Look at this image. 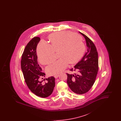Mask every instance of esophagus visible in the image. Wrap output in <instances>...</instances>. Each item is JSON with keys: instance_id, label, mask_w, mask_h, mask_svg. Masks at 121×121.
<instances>
[{"instance_id": "obj_1", "label": "esophagus", "mask_w": 121, "mask_h": 121, "mask_svg": "<svg viewBox=\"0 0 121 121\" xmlns=\"http://www.w3.org/2000/svg\"><path fill=\"white\" fill-rule=\"evenodd\" d=\"M59 74H55V75H54V77L55 78H57L59 77Z\"/></svg>"}]
</instances>
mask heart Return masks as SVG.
<instances>
[{"label": "heart", "instance_id": "heart-1", "mask_svg": "<svg viewBox=\"0 0 121 121\" xmlns=\"http://www.w3.org/2000/svg\"><path fill=\"white\" fill-rule=\"evenodd\" d=\"M51 44L42 41L37 46V52L41 63L47 64L54 59V51L58 49L59 59L53 62L46 68L49 75H54L63 71L69 63H77L85 51V46L82 37L69 31L53 33L49 36Z\"/></svg>", "mask_w": 121, "mask_h": 121}]
</instances>
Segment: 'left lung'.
<instances>
[{
    "mask_svg": "<svg viewBox=\"0 0 121 121\" xmlns=\"http://www.w3.org/2000/svg\"><path fill=\"white\" fill-rule=\"evenodd\" d=\"M85 38L87 52L78 63L70 69L74 74L67 73V83L71 90L76 94L87 92L94 83L98 71V58L97 48L89 38L79 32Z\"/></svg>",
    "mask_w": 121,
    "mask_h": 121,
    "instance_id": "1",
    "label": "left lung"
}]
</instances>
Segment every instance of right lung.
Listing matches in <instances>:
<instances>
[{
	"label": "right lung",
	"instance_id": "obj_1",
	"mask_svg": "<svg viewBox=\"0 0 121 121\" xmlns=\"http://www.w3.org/2000/svg\"><path fill=\"white\" fill-rule=\"evenodd\" d=\"M40 40V38L35 37L29 42L22 56L21 67L29 89L36 96L45 98L52 94L55 82V78L52 76L41 80L45 74L42 72L37 61L36 48ZM43 80L46 82H43Z\"/></svg>",
	"mask_w": 121,
	"mask_h": 121
}]
</instances>
